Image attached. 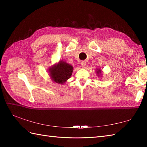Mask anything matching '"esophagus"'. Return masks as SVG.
Masks as SVG:
<instances>
[{
	"instance_id": "obj_1",
	"label": "esophagus",
	"mask_w": 147,
	"mask_h": 147,
	"mask_svg": "<svg viewBox=\"0 0 147 147\" xmlns=\"http://www.w3.org/2000/svg\"><path fill=\"white\" fill-rule=\"evenodd\" d=\"M81 64H82V66L83 68L86 67V62L85 61H82V63H81Z\"/></svg>"
}]
</instances>
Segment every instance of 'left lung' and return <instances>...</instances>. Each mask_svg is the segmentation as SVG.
Returning <instances> with one entry per match:
<instances>
[{
	"mask_svg": "<svg viewBox=\"0 0 147 147\" xmlns=\"http://www.w3.org/2000/svg\"><path fill=\"white\" fill-rule=\"evenodd\" d=\"M96 74L98 76H100V75H101L102 74V71L100 69H96Z\"/></svg>",
	"mask_w": 147,
	"mask_h": 147,
	"instance_id": "obj_1",
	"label": "left lung"
}]
</instances>
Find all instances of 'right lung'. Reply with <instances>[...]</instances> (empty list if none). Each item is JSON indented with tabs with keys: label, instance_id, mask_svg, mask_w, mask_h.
Here are the masks:
<instances>
[{
	"label": "right lung",
	"instance_id": "add662e5",
	"mask_svg": "<svg viewBox=\"0 0 147 147\" xmlns=\"http://www.w3.org/2000/svg\"><path fill=\"white\" fill-rule=\"evenodd\" d=\"M73 67L63 61H60L49 68V73L52 81L59 84H64L70 78Z\"/></svg>",
	"mask_w": 147,
	"mask_h": 147
}]
</instances>
